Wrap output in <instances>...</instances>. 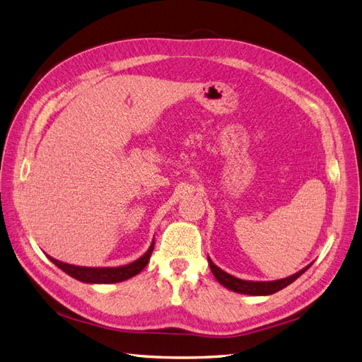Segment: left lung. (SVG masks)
Returning <instances> with one entry per match:
<instances>
[{"mask_svg":"<svg viewBox=\"0 0 362 362\" xmlns=\"http://www.w3.org/2000/svg\"><path fill=\"white\" fill-rule=\"evenodd\" d=\"M208 264H210V269L213 272L214 278L217 279V282L222 284L225 288L240 293V294H249V296H269V294L276 293L282 288H286L287 286H290L291 282L298 279L302 273L308 270L311 266V264L306 266L302 270L296 272L294 275L282 278V279H276V281H246V279H240V278L229 275V273H226L221 267H217L210 257H208Z\"/></svg>","mask_w":362,"mask_h":362,"instance_id":"obj_1","label":"left lung"}]
</instances>
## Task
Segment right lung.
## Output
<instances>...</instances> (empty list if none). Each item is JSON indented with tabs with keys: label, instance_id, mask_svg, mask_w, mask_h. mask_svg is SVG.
<instances>
[{
	"label": "right lung",
	"instance_id": "1",
	"mask_svg": "<svg viewBox=\"0 0 362 362\" xmlns=\"http://www.w3.org/2000/svg\"><path fill=\"white\" fill-rule=\"evenodd\" d=\"M152 250H154V240H152L149 249L140 258L129 262V264L119 266V267H83V266L68 264V262L59 261L49 255L48 258L59 269H62L64 273H68L69 276H72L76 281H81L86 284H115V282H122L139 275V273L144 270L149 262Z\"/></svg>",
	"mask_w": 362,
	"mask_h": 362
}]
</instances>
